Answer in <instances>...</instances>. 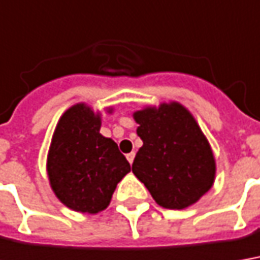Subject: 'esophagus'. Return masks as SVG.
Wrapping results in <instances>:
<instances>
[{
	"label": "esophagus",
	"instance_id": "34e87169",
	"mask_svg": "<svg viewBox=\"0 0 260 260\" xmlns=\"http://www.w3.org/2000/svg\"><path fill=\"white\" fill-rule=\"evenodd\" d=\"M134 158H135V152H131L126 155V159H128V162H129V164H132V162H134Z\"/></svg>",
	"mask_w": 260,
	"mask_h": 260
}]
</instances>
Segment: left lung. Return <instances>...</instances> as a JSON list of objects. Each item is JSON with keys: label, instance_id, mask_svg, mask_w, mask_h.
Wrapping results in <instances>:
<instances>
[{"label": "left lung", "instance_id": "obj_1", "mask_svg": "<svg viewBox=\"0 0 260 260\" xmlns=\"http://www.w3.org/2000/svg\"><path fill=\"white\" fill-rule=\"evenodd\" d=\"M138 137L144 145L132 164V172L167 209H185L198 202L215 181L211 145L186 108L160 104L137 111Z\"/></svg>", "mask_w": 260, "mask_h": 260}]
</instances>
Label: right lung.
Listing matches in <instances>:
<instances>
[{"label":"right lung","mask_w":260,"mask_h":260,"mask_svg":"<svg viewBox=\"0 0 260 260\" xmlns=\"http://www.w3.org/2000/svg\"><path fill=\"white\" fill-rule=\"evenodd\" d=\"M100 129V114L77 104L63 112L54 131L47 159L49 183L56 198L72 211H104L118 182L131 171L118 145L102 137Z\"/></svg>","instance_id":"right-lung-1"}]
</instances>
